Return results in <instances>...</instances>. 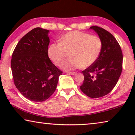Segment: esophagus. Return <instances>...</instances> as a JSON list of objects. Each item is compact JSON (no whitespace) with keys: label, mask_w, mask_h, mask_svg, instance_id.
<instances>
[{"label":"esophagus","mask_w":135,"mask_h":135,"mask_svg":"<svg viewBox=\"0 0 135 135\" xmlns=\"http://www.w3.org/2000/svg\"><path fill=\"white\" fill-rule=\"evenodd\" d=\"M66 74H71V75H76V72H66Z\"/></svg>","instance_id":"obj_1"}]
</instances>
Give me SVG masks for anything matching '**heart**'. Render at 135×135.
Segmentation results:
<instances>
[{
    "label": "heart",
    "mask_w": 135,
    "mask_h": 135,
    "mask_svg": "<svg viewBox=\"0 0 135 135\" xmlns=\"http://www.w3.org/2000/svg\"><path fill=\"white\" fill-rule=\"evenodd\" d=\"M102 40L98 36L79 31L68 32L60 38L59 43L49 45L47 54L51 60L57 66L62 64L67 52L70 58L62 63L65 70L92 65L99 58L102 50Z\"/></svg>",
    "instance_id": "heart-1"
}]
</instances>
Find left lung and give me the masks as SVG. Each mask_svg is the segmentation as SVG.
Here are the masks:
<instances>
[{
  "label": "left lung",
  "instance_id": "1",
  "mask_svg": "<svg viewBox=\"0 0 135 135\" xmlns=\"http://www.w3.org/2000/svg\"><path fill=\"white\" fill-rule=\"evenodd\" d=\"M90 28L98 34L103 46L97 61L81 72L84 79L80 89L88 97L97 98L108 94L117 84L122 71L123 54L109 32L98 26Z\"/></svg>",
  "mask_w": 135,
  "mask_h": 135
}]
</instances>
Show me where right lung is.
Listing matches in <instances>:
<instances>
[{
	"mask_svg": "<svg viewBox=\"0 0 135 135\" xmlns=\"http://www.w3.org/2000/svg\"><path fill=\"white\" fill-rule=\"evenodd\" d=\"M48 30L37 27L27 33L13 52L11 69L14 84L27 99L43 102L55 91L62 72L49 58Z\"/></svg>",
	"mask_w": 135,
	"mask_h": 135,
	"instance_id": "add662e5",
	"label": "right lung"
}]
</instances>
